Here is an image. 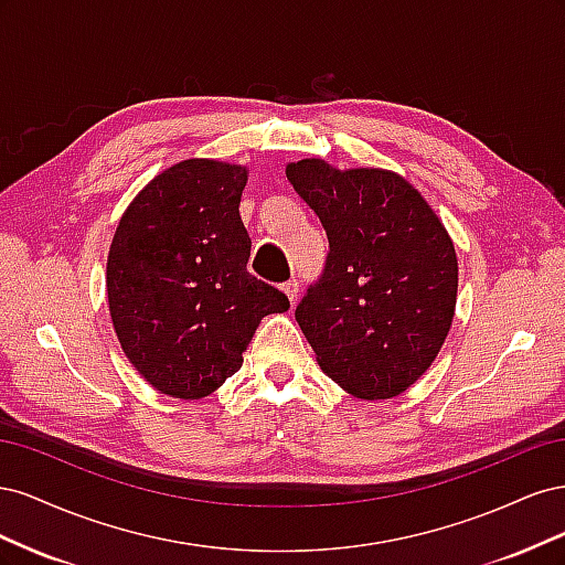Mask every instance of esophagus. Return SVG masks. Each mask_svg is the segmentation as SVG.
I'll list each match as a JSON object with an SVG mask.
<instances>
[{
	"mask_svg": "<svg viewBox=\"0 0 565 565\" xmlns=\"http://www.w3.org/2000/svg\"><path fill=\"white\" fill-rule=\"evenodd\" d=\"M282 292L287 295V299H289V301H295V299H297V295H299V280H295V278H292V280H287V282L282 285Z\"/></svg>",
	"mask_w": 565,
	"mask_h": 565,
	"instance_id": "34e87169",
	"label": "esophagus"
}]
</instances>
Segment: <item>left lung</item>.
<instances>
[{
  "label": "left lung",
  "instance_id": "obj_1",
  "mask_svg": "<svg viewBox=\"0 0 565 565\" xmlns=\"http://www.w3.org/2000/svg\"><path fill=\"white\" fill-rule=\"evenodd\" d=\"M330 252L295 318L320 367L349 393L384 401L415 384L448 337L457 256L434 210L384 169L287 164Z\"/></svg>",
  "mask_w": 565,
  "mask_h": 565
}]
</instances>
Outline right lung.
<instances>
[{"instance_id": "add662e5", "label": "right lung", "mask_w": 565, "mask_h": 565, "mask_svg": "<svg viewBox=\"0 0 565 565\" xmlns=\"http://www.w3.org/2000/svg\"><path fill=\"white\" fill-rule=\"evenodd\" d=\"M243 167L183 160L152 179L119 218L108 301L119 344L167 396H210L243 365L268 313L289 299L247 270Z\"/></svg>"}]
</instances>
